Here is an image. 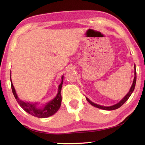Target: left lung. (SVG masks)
<instances>
[{"mask_svg": "<svg viewBox=\"0 0 145 145\" xmlns=\"http://www.w3.org/2000/svg\"><path fill=\"white\" fill-rule=\"evenodd\" d=\"M134 69H135V77H134V80H133V84H132V86L131 87L130 90H129V92L127 93V94L120 101V102H118V104L114 105V106H109V107H106V106H100V105H98V104H94V102H91V101L89 100L88 98H86V100L88 102L90 103L91 105H92L93 106L96 107V108H100V109H102V110H116V109H118L119 108H120L121 106H122L123 104H124L125 102H126L127 100H128L129 98L131 96V95L133 93V92L134 91V89H135V84H136V80H137V72H136V68H135V65L134 67Z\"/></svg>", "mask_w": 145, "mask_h": 145, "instance_id": "left-lung-1", "label": "left lung"}]
</instances>
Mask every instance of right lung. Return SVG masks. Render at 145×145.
Listing matches in <instances>:
<instances>
[{
	"instance_id": "right-lung-1",
	"label": "right lung",
	"mask_w": 145,
	"mask_h": 145,
	"mask_svg": "<svg viewBox=\"0 0 145 145\" xmlns=\"http://www.w3.org/2000/svg\"><path fill=\"white\" fill-rule=\"evenodd\" d=\"M63 77H64L63 76L61 77L62 80H61V84H59V86L58 93H57L56 97H55L53 100L45 104L43 108H40V107L37 106L36 103H35V104H33V103L25 102H24L22 100H21L18 97L16 92V90L14 89V87L12 82V80H10L12 90V93L14 96L15 97L16 100L17 101V102L18 103V104L22 107V108H23L24 110L28 113V114H31V116L36 117V118H48V117L53 116V114H55V113L59 110V109L60 108V106L61 105V100H62L61 91L63 82Z\"/></svg>"
}]
</instances>
